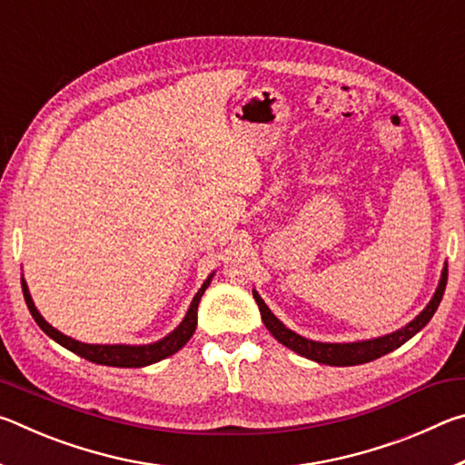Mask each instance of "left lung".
Masks as SVG:
<instances>
[{"label":"left lung","instance_id":"obj_1","mask_svg":"<svg viewBox=\"0 0 465 465\" xmlns=\"http://www.w3.org/2000/svg\"><path fill=\"white\" fill-rule=\"evenodd\" d=\"M445 285H447V264L443 269V274H440L439 287L435 291V295L429 302L427 308L422 310L420 316H416L411 324L406 328L398 330V332L381 336V338H373V341H363V342H346V344H330V342H313L308 341V338L299 336L295 332H291L289 328H285L281 322L272 316L271 310L266 308L261 295L256 291H252L254 295L258 310H261V316L264 326L269 328V332L277 338L281 344H285L287 349L295 351L297 355H302L305 359L316 361V363H324V365H336V367H349V365H361V363H369V361H375L388 352L396 351L398 346H402L406 341L420 332V330L429 324V320L432 318V313L437 312L440 299H443L445 293Z\"/></svg>","mask_w":465,"mask_h":465}]
</instances>
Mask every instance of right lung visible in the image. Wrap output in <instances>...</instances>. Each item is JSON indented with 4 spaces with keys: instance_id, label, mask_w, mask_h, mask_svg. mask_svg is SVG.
<instances>
[{
    "instance_id": "obj_1",
    "label": "right lung",
    "mask_w": 465,
    "mask_h": 465,
    "mask_svg": "<svg viewBox=\"0 0 465 465\" xmlns=\"http://www.w3.org/2000/svg\"><path fill=\"white\" fill-rule=\"evenodd\" d=\"M209 282H211V277L204 281V285L199 289V293L194 295L193 303H191V310H188L186 318L183 320V324H180L170 336L163 338V341L153 342V344H145V346L84 344V342H77V341H74V338L61 334L59 330H54L51 324H46L45 318L35 308L33 297H30V293H28V285H26L25 279H22V293H25L28 310H30V313H33V318H35L36 324L41 326L43 332L46 336H51L54 342H59L61 346H65L67 351H72V352H75V355H80V357L88 359V361H92V363H98V365H108V367H145V365L157 363V361L166 359L170 355H174L176 351L183 349V346L188 341H191V336L194 334V330H196V310H199V302H201V297L204 293V289L209 287Z\"/></svg>"
}]
</instances>
